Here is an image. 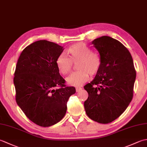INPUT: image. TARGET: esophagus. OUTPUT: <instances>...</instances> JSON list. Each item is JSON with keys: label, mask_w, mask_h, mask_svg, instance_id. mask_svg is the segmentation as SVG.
Listing matches in <instances>:
<instances>
[{"label": "esophagus", "mask_w": 147, "mask_h": 147, "mask_svg": "<svg viewBox=\"0 0 147 147\" xmlns=\"http://www.w3.org/2000/svg\"><path fill=\"white\" fill-rule=\"evenodd\" d=\"M82 90V88H81V87H79V88H76V91L77 92H80V91H81V90Z\"/></svg>", "instance_id": "esophagus-1"}]
</instances>
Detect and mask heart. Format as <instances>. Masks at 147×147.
I'll use <instances>...</instances> for the list:
<instances>
[{"instance_id":"1","label":"heart","mask_w":147,"mask_h":147,"mask_svg":"<svg viewBox=\"0 0 147 147\" xmlns=\"http://www.w3.org/2000/svg\"><path fill=\"white\" fill-rule=\"evenodd\" d=\"M69 57L64 54L58 56L56 65L59 71L63 74L70 73L73 63L77 64L78 71L72 74L67 78V82L70 86L78 87L83 85L89 79V75L95 76L101 67L100 56L93 52L85 43L80 42L71 45L67 49Z\"/></svg>"}]
</instances>
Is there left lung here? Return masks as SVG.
Masks as SVG:
<instances>
[{"mask_svg":"<svg viewBox=\"0 0 147 147\" xmlns=\"http://www.w3.org/2000/svg\"><path fill=\"white\" fill-rule=\"evenodd\" d=\"M92 44L102 64L94 80L84 86L88 93L84 107L91 119L108 124L119 117L131 101L136 71L131 55L119 41L103 36Z\"/></svg>","mask_w":147,"mask_h":147,"instance_id":"left-lung-1","label":"left lung"}]
</instances>
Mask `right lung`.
Returning <instances> with one entry per match:
<instances>
[{
    "mask_svg": "<svg viewBox=\"0 0 147 147\" xmlns=\"http://www.w3.org/2000/svg\"><path fill=\"white\" fill-rule=\"evenodd\" d=\"M63 50L54 42L36 41L22 51L16 67V100L26 117L40 126L60 121L69 98L76 92L74 87L65 86L56 65Z\"/></svg>",
    "mask_w": 147,
    "mask_h": 147,
    "instance_id": "1",
    "label": "right lung"
}]
</instances>
